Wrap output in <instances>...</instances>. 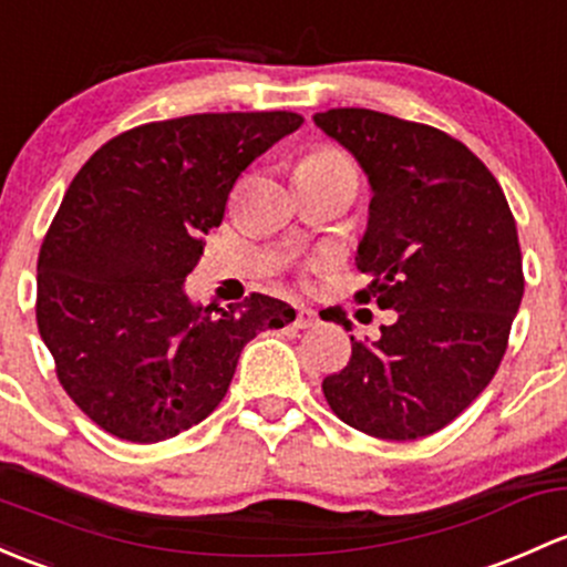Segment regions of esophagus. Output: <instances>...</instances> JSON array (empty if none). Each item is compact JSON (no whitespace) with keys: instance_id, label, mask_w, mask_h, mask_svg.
<instances>
[{"instance_id":"1","label":"esophagus","mask_w":567,"mask_h":567,"mask_svg":"<svg viewBox=\"0 0 567 567\" xmlns=\"http://www.w3.org/2000/svg\"><path fill=\"white\" fill-rule=\"evenodd\" d=\"M315 323H318V315H315L312 309H303V307L296 309V318H293L296 329H309V326Z\"/></svg>"}]
</instances>
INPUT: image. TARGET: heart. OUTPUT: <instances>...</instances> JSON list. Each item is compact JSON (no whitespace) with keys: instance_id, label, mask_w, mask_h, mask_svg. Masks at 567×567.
Listing matches in <instances>:
<instances>
[{"instance_id":"b5f03b06","label":"heart","mask_w":567,"mask_h":567,"mask_svg":"<svg viewBox=\"0 0 567 567\" xmlns=\"http://www.w3.org/2000/svg\"><path fill=\"white\" fill-rule=\"evenodd\" d=\"M296 174H312V176H326V178H350V182L359 184V168H355L353 157H350L344 148L339 146H315L299 159V168Z\"/></svg>"}]
</instances>
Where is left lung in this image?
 I'll list each match as a JSON object with an SVG mask.
<instances>
[{
    "instance_id": "8db88e82",
    "label": "left lung",
    "mask_w": 567,
    "mask_h": 567,
    "mask_svg": "<svg viewBox=\"0 0 567 567\" xmlns=\"http://www.w3.org/2000/svg\"><path fill=\"white\" fill-rule=\"evenodd\" d=\"M315 124L353 152L374 193L355 301L396 312L372 342L350 337L326 402L372 437H426L475 402L508 348L524 296L516 219L492 171L443 130L369 109Z\"/></svg>"
}]
</instances>
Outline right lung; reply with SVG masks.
Returning a JSON list of instances; mask_svg holds the SVG:
<instances>
[{
  "instance_id": "1",
  "label": "right lung",
  "mask_w": 567,
  "mask_h": 567,
  "mask_svg": "<svg viewBox=\"0 0 567 567\" xmlns=\"http://www.w3.org/2000/svg\"><path fill=\"white\" fill-rule=\"evenodd\" d=\"M301 124L293 111L148 122L70 182L40 247L34 315L62 389L113 437L163 443L200 424L244 344L296 318L264 293L195 307L184 279L241 171Z\"/></svg>"
}]
</instances>
